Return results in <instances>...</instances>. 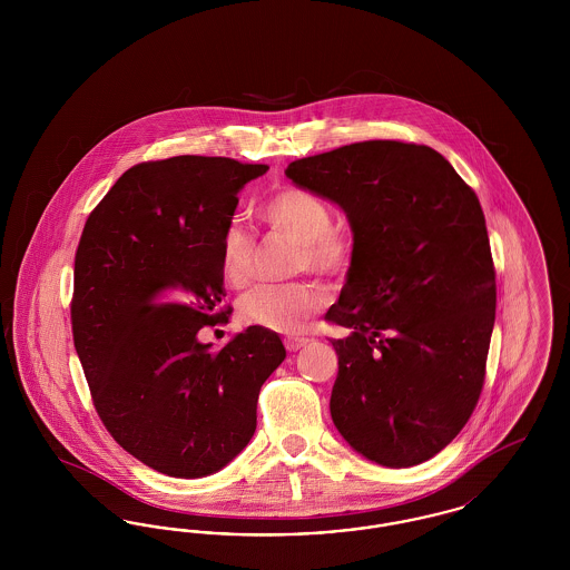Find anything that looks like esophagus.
I'll return each instance as SVG.
<instances>
[{"mask_svg": "<svg viewBox=\"0 0 570 570\" xmlns=\"http://www.w3.org/2000/svg\"><path fill=\"white\" fill-rule=\"evenodd\" d=\"M307 344H309L307 337H288V340H284V346H286L288 353H297V351H301V348L307 346Z\"/></svg>", "mask_w": 570, "mask_h": 570, "instance_id": "obj_1", "label": "esophagus"}]
</instances>
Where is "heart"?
<instances>
[{"label": "heart", "mask_w": 570, "mask_h": 570, "mask_svg": "<svg viewBox=\"0 0 570 570\" xmlns=\"http://www.w3.org/2000/svg\"><path fill=\"white\" fill-rule=\"evenodd\" d=\"M258 219L272 235L301 247V272L331 275L348 261V242L331 226V212L312 191L284 188L269 196ZM256 244L239 226H228L222 237L219 272L228 286L245 288L254 273ZM326 295L316 284L258 286L239 303V314L247 325L263 326L277 333H295L325 307Z\"/></svg>", "instance_id": "1"}]
</instances>
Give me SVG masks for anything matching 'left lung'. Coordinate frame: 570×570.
Instances as JSON below:
<instances>
[{
    "label": "left lung",
    "mask_w": 570,
    "mask_h": 570,
    "mask_svg": "<svg viewBox=\"0 0 570 570\" xmlns=\"http://www.w3.org/2000/svg\"><path fill=\"white\" fill-rule=\"evenodd\" d=\"M337 205L353 258L326 318L340 372L331 419L365 460L434 458L479 402L495 321V273L476 194L432 147L365 140L288 164Z\"/></svg>",
    "instance_id": "8db88e82"
}]
</instances>
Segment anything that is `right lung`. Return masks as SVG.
<instances>
[{
    "mask_svg": "<svg viewBox=\"0 0 570 570\" xmlns=\"http://www.w3.org/2000/svg\"><path fill=\"white\" fill-rule=\"evenodd\" d=\"M265 164L177 156L126 170L82 228L72 335L105 428L136 460L200 479L256 432L263 382L286 358L277 333L247 326L222 351L198 340L228 321L222 237Z\"/></svg>",
    "mask_w": 570,
    "mask_h": 570,
    "instance_id": "obj_1",
    "label": "right lung"
}]
</instances>
